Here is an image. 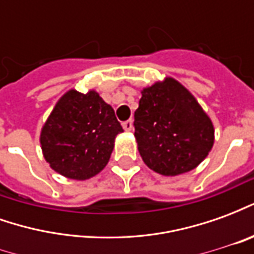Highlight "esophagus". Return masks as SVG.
Listing matches in <instances>:
<instances>
[{
    "mask_svg": "<svg viewBox=\"0 0 254 254\" xmlns=\"http://www.w3.org/2000/svg\"><path fill=\"white\" fill-rule=\"evenodd\" d=\"M122 127L127 130V132H130V130H133V121L132 120H129V121H125L124 124H122Z\"/></svg>",
    "mask_w": 254,
    "mask_h": 254,
    "instance_id": "obj_1",
    "label": "esophagus"
}]
</instances>
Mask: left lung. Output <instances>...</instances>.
I'll return each mask as SVG.
<instances>
[{
    "instance_id": "left-lung-1",
    "label": "left lung",
    "mask_w": 254,
    "mask_h": 254,
    "mask_svg": "<svg viewBox=\"0 0 254 254\" xmlns=\"http://www.w3.org/2000/svg\"><path fill=\"white\" fill-rule=\"evenodd\" d=\"M134 137L144 163L162 176L193 170L213 145V125L194 96L171 77L141 91Z\"/></svg>"
}]
</instances>
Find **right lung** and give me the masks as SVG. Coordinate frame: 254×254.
<instances>
[{
    "instance_id": "1",
    "label": "right lung",
    "mask_w": 254,
    "mask_h": 254,
    "mask_svg": "<svg viewBox=\"0 0 254 254\" xmlns=\"http://www.w3.org/2000/svg\"><path fill=\"white\" fill-rule=\"evenodd\" d=\"M116 113L98 92L70 89L58 100L41 132L43 156L70 180H88L105 169L118 133Z\"/></svg>"
}]
</instances>
